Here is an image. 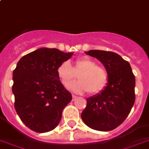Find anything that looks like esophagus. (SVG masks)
<instances>
[{
	"label": "esophagus",
	"instance_id": "obj_1",
	"mask_svg": "<svg viewBox=\"0 0 149 149\" xmlns=\"http://www.w3.org/2000/svg\"><path fill=\"white\" fill-rule=\"evenodd\" d=\"M72 101H75V100H76L77 98V95H72Z\"/></svg>",
	"mask_w": 149,
	"mask_h": 149
}]
</instances>
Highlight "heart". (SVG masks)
Here are the masks:
<instances>
[{
  "label": "heart",
  "instance_id": "obj_1",
  "mask_svg": "<svg viewBox=\"0 0 149 149\" xmlns=\"http://www.w3.org/2000/svg\"><path fill=\"white\" fill-rule=\"evenodd\" d=\"M57 76L61 83L67 88L78 75L79 81L69 88L77 93L88 92L95 95L102 92L107 87L109 80L106 69L97 65V62L88 57L76 60L73 66L64 61L57 67Z\"/></svg>",
  "mask_w": 149,
  "mask_h": 149
}]
</instances>
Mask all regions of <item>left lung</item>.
Listing matches in <instances>:
<instances>
[{
	"instance_id": "1",
	"label": "left lung",
	"mask_w": 149,
	"mask_h": 149,
	"mask_svg": "<svg viewBox=\"0 0 149 149\" xmlns=\"http://www.w3.org/2000/svg\"><path fill=\"white\" fill-rule=\"evenodd\" d=\"M85 53L103 63L109 80L102 92L87 98L81 117L93 130H112L126 120L134 104L135 76L128 61L114 52L90 50Z\"/></svg>"
}]
</instances>
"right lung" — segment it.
<instances>
[{"instance_id":"right-lung-1","label":"right lung","mask_w":149,"mask_h":149,"mask_svg":"<svg viewBox=\"0 0 149 149\" xmlns=\"http://www.w3.org/2000/svg\"><path fill=\"white\" fill-rule=\"evenodd\" d=\"M73 53L39 48L23 56L13 70L14 107L22 122L36 132L57 127L72 95L61 83L57 67Z\"/></svg>"}]
</instances>
